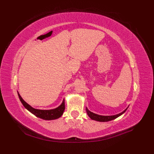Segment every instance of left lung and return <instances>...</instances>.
<instances>
[{
    "instance_id": "obj_1",
    "label": "left lung",
    "mask_w": 154,
    "mask_h": 154,
    "mask_svg": "<svg viewBox=\"0 0 154 154\" xmlns=\"http://www.w3.org/2000/svg\"><path fill=\"white\" fill-rule=\"evenodd\" d=\"M127 108L124 111H123L122 112H121L118 114H116V115H114V116H101V115H98V114H96L92 112L90 110H88V109L87 108H86V111H87V113L88 114V116H89L90 118L93 119V120H95L97 121V122H109V121L111 120H113L116 118H118L119 116H120L121 115H122L127 110Z\"/></svg>"
}]
</instances>
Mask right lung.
<instances>
[{"instance_id": "right-lung-1", "label": "right lung", "mask_w": 154, "mask_h": 154, "mask_svg": "<svg viewBox=\"0 0 154 154\" xmlns=\"http://www.w3.org/2000/svg\"><path fill=\"white\" fill-rule=\"evenodd\" d=\"M18 97L21 101L22 105H24L25 108L29 110L30 112H31L32 114L36 116V117L39 118L43 119L45 120H53L58 119L61 117L62 116L63 111L65 110V100H63L62 104L60 105L58 107L54 109L51 110H40V109H36L32 108L31 106H30L29 104H27L26 102L22 98V97L19 94V93L18 92Z\"/></svg>"}]
</instances>
